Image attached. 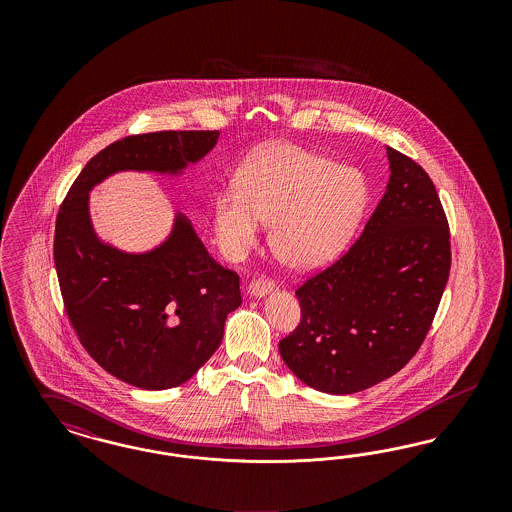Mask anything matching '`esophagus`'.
I'll list each match as a JSON object with an SVG mask.
<instances>
[{
    "mask_svg": "<svg viewBox=\"0 0 512 512\" xmlns=\"http://www.w3.org/2000/svg\"><path fill=\"white\" fill-rule=\"evenodd\" d=\"M272 292H274V284H272L270 280H265V278L253 280V282L247 286V295H249V297H255V299L265 297V295Z\"/></svg>",
    "mask_w": 512,
    "mask_h": 512,
    "instance_id": "obj_1",
    "label": "esophagus"
}]
</instances>
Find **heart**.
Masks as SVG:
<instances>
[{
  "label": "heart",
  "mask_w": 512,
  "mask_h": 512,
  "mask_svg": "<svg viewBox=\"0 0 512 512\" xmlns=\"http://www.w3.org/2000/svg\"><path fill=\"white\" fill-rule=\"evenodd\" d=\"M368 203L365 174L309 149L268 147L245 167L242 186L215 199V234L230 259H242L272 222V249L295 268H317L349 244Z\"/></svg>",
  "instance_id": "heart-1"
}]
</instances>
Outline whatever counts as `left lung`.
<instances>
[{
    "label": "left lung",
    "instance_id": "left-lung-1",
    "mask_svg": "<svg viewBox=\"0 0 512 512\" xmlns=\"http://www.w3.org/2000/svg\"><path fill=\"white\" fill-rule=\"evenodd\" d=\"M390 180L355 245L297 292L301 322L280 355L313 390L347 395L407 365L445 290L449 226L434 182L386 147Z\"/></svg>",
    "mask_w": 512,
    "mask_h": 512
}]
</instances>
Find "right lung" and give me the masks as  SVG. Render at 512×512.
<instances>
[{
  "mask_svg": "<svg viewBox=\"0 0 512 512\" xmlns=\"http://www.w3.org/2000/svg\"><path fill=\"white\" fill-rule=\"evenodd\" d=\"M217 142V130L122 138L86 163L57 215L53 259L74 330L103 370L140 390L176 388L211 359L226 317L242 305L240 278L209 255L182 213L146 251L103 240L90 194L119 172L182 178Z\"/></svg>",
  "mask_w": 512,
  "mask_h": 512,
  "instance_id": "1",
  "label": "right lung"
}]
</instances>
